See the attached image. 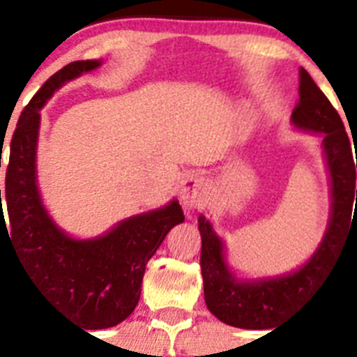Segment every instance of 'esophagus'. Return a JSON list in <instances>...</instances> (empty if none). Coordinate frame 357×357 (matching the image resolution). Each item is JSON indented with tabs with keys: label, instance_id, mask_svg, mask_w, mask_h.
Returning <instances> with one entry per match:
<instances>
[{
	"label": "esophagus",
	"instance_id": "1",
	"mask_svg": "<svg viewBox=\"0 0 357 357\" xmlns=\"http://www.w3.org/2000/svg\"><path fill=\"white\" fill-rule=\"evenodd\" d=\"M179 197H181L183 204L186 208H197L201 206L204 197H206V181L197 172H192V174L186 176L181 183V192H179Z\"/></svg>",
	"mask_w": 357,
	"mask_h": 357
}]
</instances>
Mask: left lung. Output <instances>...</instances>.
Returning a JSON list of instances; mask_svg holds the SVG:
<instances>
[{
	"instance_id": "left-lung-1",
	"label": "left lung",
	"mask_w": 357,
	"mask_h": 357,
	"mask_svg": "<svg viewBox=\"0 0 357 357\" xmlns=\"http://www.w3.org/2000/svg\"><path fill=\"white\" fill-rule=\"evenodd\" d=\"M298 101L291 112L295 128L322 137L324 155L331 176V218L319 249L298 271L278 278L240 281L224 258V243L206 218L199 217L201 231V272L204 301L220 322L240 329H271L301 298L322 284L338 258L347 236L357 220L356 167L351 140L342 117L313 82L307 70H298ZM356 204H354V197ZM355 215H351V210Z\"/></svg>"
}]
</instances>
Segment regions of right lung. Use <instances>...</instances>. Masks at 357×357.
<instances>
[{"instance_id": "obj_1", "label": "right lung", "mask_w": 357, "mask_h": 357, "mask_svg": "<svg viewBox=\"0 0 357 357\" xmlns=\"http://www.w3.org/2000/svg\"><path fill=\"white\" fill-rule=\"evenodd\" d=\"M99 66V60L67 63L22 110L6 167L8 224L5 215L1 220V238L5 234L10 240L35 287L70 322L86 329L114 327L133 313L147 261L167 233L185 220L174 199L158 210L121 220L98 238L75 240L47 215L35 171L40 108L63 83Z\"/></svg>"}]
</instances>
